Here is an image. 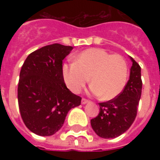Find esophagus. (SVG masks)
<instances>
[{"label": "esophagus", "instance_id": "1", "mask_svg": "<svg viewBox=\"0 0 160 160\" xmlns=\"http://www.w3.org/2000/svg\"><path fill=\"white\" fill-rule=\"evenodd\" d=\"M88 102H89V100H87V99H86V98H82V99H81V104H87Z\"/></svg>", "mask_w": 160, "mask_h": 160}]
</instances>
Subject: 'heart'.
Listing matches in <instances>:
<instances>
[{
  "mask_svg": "<svg viewBox=\"0 0 160 160\" xmlns=\"http://www.w3.org/2000/svg\"><path fill=\"white\" fill-rule=\"evenodd\" d=\"M62 75L67 87L80 92L89 81L92 93L110 100L122 92L127 83L128 65L120 55H111L106 50L91 48L75 57V62L64 64Z\"/></svg>",
  "mask_w": 160,
  "mask_h": 160,
  "instance_id": "1",
  "label": "heart"
}]
</instances>
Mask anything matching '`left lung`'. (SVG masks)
Masks as SVG:
<instances>
[{
	"instance_id": "obj_1",
	"label": "left lung",
	"mask_w": 160,
	"mask_h": 160,
	"mask_svg": "<svg viewBox=\"0 0 160 160\" xmlns=\"http://www.w3.org/2000/svg\"><path fill=\"white\" fill-rule=\"evenodd\" d=\"M133 62L129 80L118 97L99 103V113L91 120L94 132L104 139L118 137L130 128L137 115V107L141 96V67L130 57Z\"/></svg>"
}]
</instances>
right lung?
<instances>
[{
	"label": "right lung",
	"instance_id": "obj_1",
	"mask_svg": "<svg viewBox=\"0 0 160 160\" xmlns=\"http://www.w3.org/2000/svg\"><path fill=\"white\" fill-rule=\"evenodd\" d=\"M72 46L53 43L31 53L23 64L18 85L19 112L34 134L49 136L62 127L68 112L80 104L62 75V61Z\"/></svg>",
	"mask_w": 160,
	"mask_h": 160
}]
</instances>
